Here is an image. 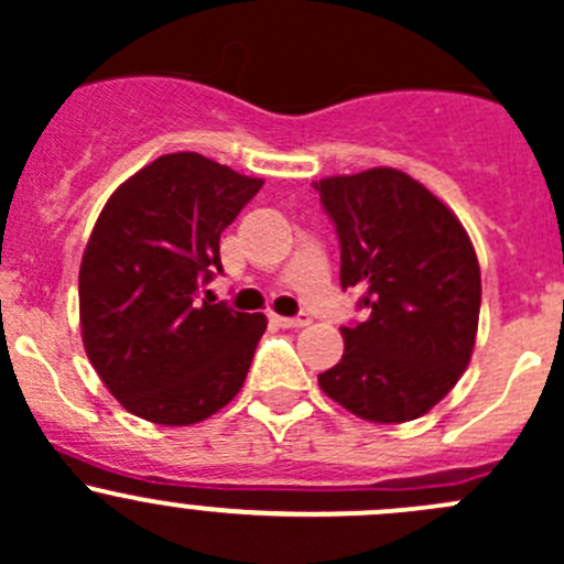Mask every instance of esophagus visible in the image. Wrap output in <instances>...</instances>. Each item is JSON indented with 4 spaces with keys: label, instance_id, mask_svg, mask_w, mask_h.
Listing matches in <instances>:
<instances>
[{
    "label": "esophagus",
    "instance_id": "34e87169",
    "mask_svg": "<svg viewBox=\"0 0 564 564\" xmlns=\"http://www.w3.org/2000/svg\"><path fill=\"white\" fill-rule=\"evenodd\" d=\"M272 322H275L278 327H283V329H300V327H305V324H311V316L308 314H300V316H272Z\"/></svg>",
    "mask_w": 564,
    "mask_h": 564
}]
</instances>
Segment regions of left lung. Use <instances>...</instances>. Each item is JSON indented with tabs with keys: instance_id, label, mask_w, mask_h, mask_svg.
Segmentation results:
<instances>
[{
	"instance_id": "obj_1",
	"label": "left lung",
	"mask_w": 564,
	"mask_h": 564,
	"mask_svg": "<svg viewBox=\"0 0 564 564\" xmlns=\"http://www.w3.org/2000/svg\"><path fill=\"white\" fill-rule=\"evenodd\" d=\"M340 242V286L362 289L366 322L340 327L344 357L318 373L333 401L371 423H406L469 366L480 267L460 220L398 169L314 182Z\"/></svg>"
}]
</instances>
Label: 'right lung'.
Returning <instances> with one entry per match:
<instances>
[{"instance_id":"obj_1","label":"right lung","mask_w":564,"mask_h":564,"mask_svg":"<svg viewBox=\"0 0 564 564\" xmlns=\"http://www.w3.org/2000/svg\"><path fill=\"white\" fill-rule=\"evenodd\" d=\"M261 185L174 152L106 202L78 272L82 335L95 371L135 417L198 423L246 382L267 318L215 303L204 286L224 272L220 231Z\"/></svg>"}]
</instances>
